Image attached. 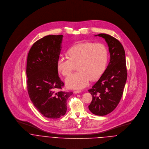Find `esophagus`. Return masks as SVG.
Masks as SVG:
<instances>
[{"label": "esophagus", "instance_id": "34e87169", "mask_svg": "<svg viewBox=\"0 0 149 149\" xmlns=\"http://www.w3.org/2000/svg\"><path fill=\"white\" fill-rule=\"evenodd\" d=\"M74 93H81V91H74Z\"/></svg>", "mask_w": 149, "mask_h": 149}]
</instances>
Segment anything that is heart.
<instances>
[{
	"label": "heart",
	"mask_w": 149,
	"mask_h": 149,
	"mask_svg": "<svg viewBox=\"0 0 149 149\" xmlns=\"http://www.w3.org/2000/svg\"><path fill=\"white\" fill-rule=\"evenodd\" d=\"M108 61V51L102 43L85 42L72 46L68 54H61L57 61L58 71L68 75L76 66L77 72L68 75L65 83L68 87L83 89L89 84L91 79L95 80L103 73Z\"/></svg>",
	"instance_id": "1"
}]
</instances>
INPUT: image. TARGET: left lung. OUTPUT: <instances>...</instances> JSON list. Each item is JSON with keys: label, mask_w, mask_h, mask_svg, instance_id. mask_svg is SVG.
Listing matches in <instances>:
<instances>
[{"label": "left lung", "mask_w": 149, "mask_h": 149, "mask_svg": "<svg viewBox=\"0 0 149 149\" xmlns=\"http://www.w3.org/2000/svg\"><path fill=\"white\" fill-rule=\"evenodd\" d=\"M95 36L105 39L110 60L99 80L88 90L92 96L88 108L92 113L104 116L113 111L122 98L127 77L126 56L123 46L115 38L106 34Z\"/></svg>", "instance_id": "left-lung-1"}]
</instances>
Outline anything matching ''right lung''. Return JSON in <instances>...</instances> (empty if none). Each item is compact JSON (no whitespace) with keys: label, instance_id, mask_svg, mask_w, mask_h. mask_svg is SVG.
I'll list each match as a JSON object with an SVG mask.
<instances>
[{"label":"right lung","instance_id":"obj_1","mask_svg":"<svg viewBox=\"0 0 149 149\" xmlns=\"http://www.w3.org/2000/svg\"><path fill=\"white\" fill-rule=\"evenodd\" d=\"M63 35H49L34 43L27 56V88L31 101L44 116L57 119L66 112V100L72 92H63L57 61Z\"/></svg>","mask_w":149,"mask_h":149}]
</instances>
